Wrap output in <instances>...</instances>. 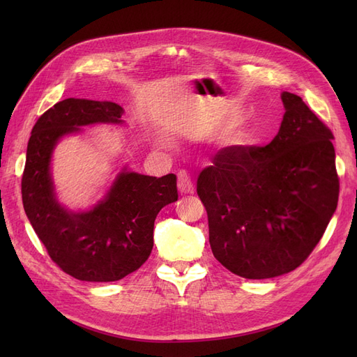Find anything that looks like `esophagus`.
I'll return each mask as SVG.
<instances>
[{"instance_id":"obj_1","label":"esophagus","mask_w":357,"mask_h":357,"mask_svg":"<svg viewBox=\"0 0 357 357\" xmlns=\"http://www.w3.org/2000/svg\"><path fill=\"white\" fill-rule=\"evenodd\" d=\"M177 186H178V190L181 193H192L193 192V183L189 177L188 172L185 169H180L178 174H177Z\"/></svg>"}]
</instances>
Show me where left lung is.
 Masks as SVG:
<instances>
[{
  "mask_svg": "<svg viewBox=\"0 0 357 357\" xmlns=\"http://www.w3.org/2000/svg\"><path fill=\"white\" fill-rule=\"evenodd\" d=\"M266 146H229L198 176L214 257L231 273L262 280L294 271L314 250L337 208L333 134L301 96Z\"/></svg>",
  "mask_w": 357,
  "mask_h": 357,
  "instance_id": "obj_1",
  "label": "left lung"
}]
</instances>
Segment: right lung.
<instances>
[{
    "label": "right lung",
    "instance_id": "1",
    "mask_svg": "<svg viewBox=\"0 0 357 357\" xmlns=\"http://www.w3.org/2000/svg\"><path fill=\"white\" fill-rule=\"evenodd\" d=\"M123 109L112 101L68 98L43 113L28 142L22 201L28 219L50 259L83 282H117L152 253L158 213L177 201V178L122 172L107 198L88 213L62 208L49 172L58 139L79 126L121 122Z\"/></svg>",
    "mask_w": 357,
    "mask_h": 357
}]
</instances>
